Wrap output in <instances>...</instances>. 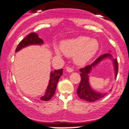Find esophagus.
<instances>
[{"label": "esophagus", "mask_w": 129, "mask_h": 129, "mask_svg": "<svg viewBox=\"0 0 129 129\" xmlns=\"http://www.w3.org/2000/svg\"><path fill=\"white\" fill-rule=\"evenodd\" d=\"M67 71L68 72H72L74 71V69H73L72 68H71V67H68V68L67 69Z\"/></svg>", "instance_id": "34e87169"}]
</instances>
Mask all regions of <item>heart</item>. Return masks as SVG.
<instances>
[{"label":"heart","mask_w":129,"mask_h":129,"mask_svg":"<svg viewBox=\"0 0 129 129\" xmlns=\"http://www.w3.org/2000/svg\"><path fill=\"white\" fill-rule=\"evenodd\" d=\"M99 48V43L97 40L86 36H79L63 42L60 44L62 52L66 56H74L75 62L80 65L89 62L95 55ZM56 52L60 55L59 52Z\"/></svg>","instance_id":"heart-1"}]
</instances>
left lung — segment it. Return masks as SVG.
<instances>
[{
  "label": "left lung",
  "mask_w": 129,
  "mask_h": 129,
  "mask_svg": "<svg viewBox=\"0 0 129 129\" xmlns=\"http://www.w3.org/2000/svg\"><path fill=\"white\" fill-rule=\"evenodd\" d=\"M107 57L112 58V55L109 53L103 54V55L98 57L90 65H88L84 68L80 69V71L81 72V74H80L81 80H80V84H79V87L77 90V93L79 98L88 101V102H95V101H99L106 95V93H102L95 92L90 87L89 82V75H88V74L90 72L92 67H95L97 63H99L104 58H107ZM113 62H114V69H115V77L116 78L118 73V69H119L117 59V58L113 59Z\"/></svg>",
  "instance_id": "left-lung-1"
}]
</instances>
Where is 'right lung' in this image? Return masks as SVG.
Wrapping results in <instances>:
<instances>
[{"label": "right lung", "instance_id": "1", "mask_svg": "<svg viewBox=\"0 0 129 129\" xmlns=\"http://www.w3.org/2000/svg\"><path fill=\"white\" fill-rule=\"evenodd\" d=\"M44 43L43 40L37 34L32 32L29 34L28 36L20 41V42L18 44L15 52H18L22 48L27 47L30 45H33V44H42ZM63 74V69L55 70L54 72H52L50 74V80H49V85H48L47 89L46 90V92L44 93V95L41 97L40 99L44 101H48L54 96L55 94V89L57 87V84L58 83L59 78Z\"/></svg>", "mask_w": 129, "mask_h": 129}]
</instances>
